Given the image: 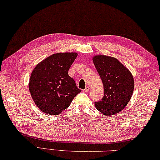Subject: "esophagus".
<instances>
[{
	"label": "esophagus",
	"instance_id": "34e87169",
	"mask_svg": "<svg viewBox=\"0 0 160 160\" xmlns=\"http://www.w3.org/2000/svg\"><path fill=\"white\" fill-rule=\"evenodd\" d=\"M89 91V87H86V88H85V89L83 90V91L85 92V93H87V92H88Z\"/></svg>",
	"mask_w": 160,
	"mask_h": 160
}]
</instances>
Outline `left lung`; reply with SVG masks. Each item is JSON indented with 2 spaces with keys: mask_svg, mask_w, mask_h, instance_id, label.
<instances>
[{
  "mask_svg": "<svg viewBox=\"0 0 160 160\" xmlns=\"http://www.w3.org/2000/svg\"><path fill=\"white\" fill-rule=\"evenodd\" d=\"M93 61L104 88V96L101 101L95 102V108L105 115L118 113L125 108L133 95L134 80L132 72L112 57L95 55Z\"/></svg>",
  "mask_w": 160,
  "mask_h": 160,
  "instance_id": "obj_1",
  "label": "left lung"
}]
</instances>
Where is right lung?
I'll use <instances>...</instances> for the list:
<instances>
[{
	"mask_svg": "<svg viewBox=\"0 0 160 160\" xmlns=\"http://www.w3.org/2000/svg\"><path fill=\"white\" fill-rule=\"evenodd\" d=\"M77 57L76 52L55 53L33 69L28 89L34 102L42 112L51 115L60 114L81 91L68 75Z\"/></svg>",
	"mask_w": 160,
	"mask_h": 160,
	"instance_id": "1",
	"label": "right lung"
}]
</instances>
